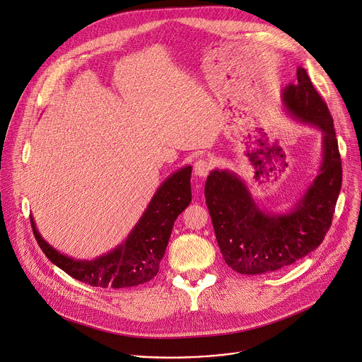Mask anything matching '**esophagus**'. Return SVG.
<instances>
[{"instance_id":"1","label":"esophagus","mask_w":362,"mask_h":362,"mask_svg":"<svg viewBox=\"0 0 362 362\" xmlns=\"http://www.w3.org/2000/svg\"><path fill=\"white\" fill-rule=\"evenodd\" d=\"M212 170V163L209 160H198L195 164H194V171H195V175L204 178L209 174V171Z\"/></svg>"}]
</instances>
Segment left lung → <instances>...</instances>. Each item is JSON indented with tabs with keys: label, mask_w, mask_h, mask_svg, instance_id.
Listing matches in <instances>:
<instances>
[{
	"label": "left lung",
	"mask_w": 362,
	"mask_h": 362,
	"mask_svg": "<svg viewBox=\"0 0 362 362\" xmlns=\"http://www.w3.org/2000/svg\"><path fill=\"white\" fill-rule=\"evenodd\" d=\"M286 111L322 132L320 173L288 214L261 211L247 185L227 170H214L205 182V202L216 243L228 267L245 275L272 272L317 250L328 233L342 184L334 119L307 71L282 91Z\"/></svg>",
	"instance_id": "1"
}]
</instances>
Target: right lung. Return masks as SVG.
Wrapping results in <instances>:
<instances>
[{"instance_id": "obj_1", "label": "right lung", "mask_w": 362, "mask_h": 362, "mask_svg": "<svg viewBox=\"0 0 362 362\" xmlns=\"http://www.w3.org/2000/svg\"><path fill=\"white\" fill-rule=\"evenodd\" d=\"M191 171L184 167L168 177L125 241L100 258L78 261L62 255L40 235L31 216L34 237L52 264L88 285L127 288L148 282L158 274L177 216L191 202Z\"/></svg>"}]
</instances>
